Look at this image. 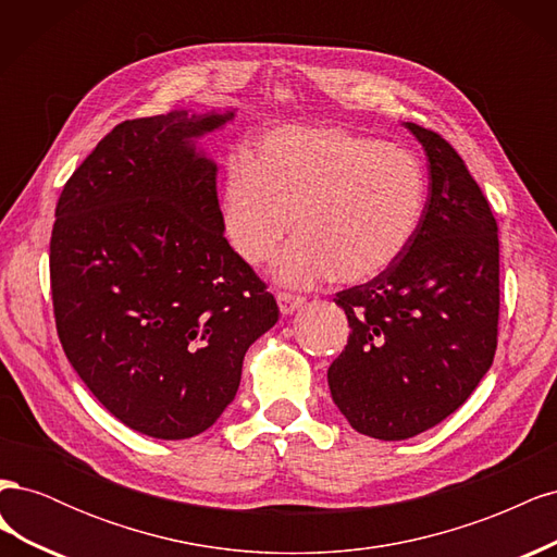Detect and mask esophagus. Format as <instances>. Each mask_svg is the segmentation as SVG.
I'll list each match as a JSON object with an SVG mask.
<instances>
[{
    "mask_svg": "<svg viewBox=\"0 0 557 557\" xmlns=\"http://www.w3.org/2000/svg\"><path fill=\"white\" fill-rule=\"evenodd\" d=\"M276 301H278V309L283 315H293L297 309L305 307V297L299 295H290V293H278L276 295Z\"/></svg>",
    "mask_w": 557,
    "mask_h": 557,
    "instance_id": "1",
    "label": "esophagus"
}]
</instances>
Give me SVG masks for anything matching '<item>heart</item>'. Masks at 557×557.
<instances>
[{
    "instance_id": "1",
    "label": "heart",
    "mask_w": 557,
    "mask_h": 557,
    "mask_svg": "<svg viewBox=\"0 0 557 557\" xmlns=\"http://www.w3.org/2000/svg\"><path fill=\"white\" fill-rule=\"evenodd\" d=\"M428 178L411 150L336 127H278L250 160L227 162L221 218L234 252L252 269L276 258L285 285L330 276L362 283L387 272L423 221Z\"/></svg>"
}]
</instances>
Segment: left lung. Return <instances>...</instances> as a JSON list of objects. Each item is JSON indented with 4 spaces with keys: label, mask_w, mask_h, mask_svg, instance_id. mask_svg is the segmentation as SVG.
I'll return each instance as SVG.
<instances>
[{
    "label": "left lung",
    "mask_w": 557,
    "mask_h": 557,
    "mask_svg": "<svg viewBox=\"0 0 557 557\" xmlns=\"http://www.w3.org/2000/svg\"><path fill=\"white\" fill-rule=\"evenodd\" d=\"M423 144L430 193L407 252L342 290L348 344L327 369L352 430L401 442L460 409L493 364L499 320V239L491 205L440 134L404 123Z\"/></svg>",
    "instance_id": "1"
}]
</instances>
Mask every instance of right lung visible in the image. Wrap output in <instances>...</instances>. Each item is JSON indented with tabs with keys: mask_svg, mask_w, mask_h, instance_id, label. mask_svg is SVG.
<instances>
[{
	"mask_svg": "<svg viewBox=\"0 0 557 557\" xmlns=\"http://www.w3.org/2000/svg\"><path fill=\"white\" fill-rule=\"evenodd\" d=\"M232 117L181 109L115 125L55 207L50 293L66 360L153 440L209 430L239 391L248 346L278 320L225 239L218 166L197 148Z\"/></svg>",
	"mask_w": 557,
	"mask_h": 557,
	"instance_id": "right-lung-1",
	"label": "right lung"
}]
</instances>
